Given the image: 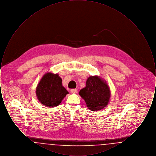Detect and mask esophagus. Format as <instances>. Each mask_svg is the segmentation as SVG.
<instances>
[{
  "instance_id": "34e87169",
  "label": "esophagus",
  "mask_w": 156,
  "mask_h": 156,
  "mask_svg": "<svg viewBox=\"0 0 156 156\" xmlns=\"http://www.w3.org/2000/svg\"><path fill=\"white\" fill-rule=\"evenodd\" d=\"M71 92L72 94H76L77 92V89H72L71 90Z\"/></svg>"
}]
</instances>
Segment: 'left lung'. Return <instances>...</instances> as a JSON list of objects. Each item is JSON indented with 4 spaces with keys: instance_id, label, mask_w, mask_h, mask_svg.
I'll return each mask as SVG.
<instances>
[{
    "instance_id": "left-lung-1",
    "label": "left lung",
    "mask_w": 156,
    "mask_h": 156,
    "mask_svg": "<svg viewBox=\"0 0 156 156\" xmlns=\"http://www.w3.org/2000/svg\"><path fill=\"white\" fill-rule=\"evenodd\" d=\"M79 95L83 99L89 110L98 111L108 105L111 93L106 81L95 75L88 77L86 87L80 90Z\"/></svg>"
}]
</instances>
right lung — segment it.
I'll return each instance as SVG.
<instances>
[{"label": "right lung", "mask_w": 156, "mask_h": 156, "mask_svg": "<svg viewBox=\"0 0 156 156\" xmlns=\"http://www.w3.org/2000/svg\"><path fill=\"white\" fill-rule=\"evenodd\" d=\"M36 94L39 102L46 107L58 106L68 92L62 84V79L58 74H45L37 84Z\"/></svg>", "instance_id": "obj_1"}]
</instances>
